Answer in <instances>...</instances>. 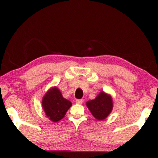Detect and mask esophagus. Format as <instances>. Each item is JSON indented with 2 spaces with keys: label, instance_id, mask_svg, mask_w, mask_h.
<instances>
[{
  "label": "esophagus",
  "instance_id": "esophagus-1",
  "mask_svg": "<svg viewBox=\"0 0 158 158\" xmlns=\"http://www.w3.org/2000/svg\"><path fill=\"white\" fill-rule=\"evenodd\" d=\"M83 102H84V100H83V99H79V100H76V103L79 104V105H81Z\"/></svg>",
  "mask_w": 158,
  "mask_h": 158
}]
</instances>
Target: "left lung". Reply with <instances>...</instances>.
I'll list each match as a JSON object with an SVG mask.
<instances>
[{
    "label": "left lung",
    "mask_w": 158,
    "mask_h": 158,
    "mask_svg": "<svg viewBox=\"0 0 158 158\" xmlns=\"http://www.w3.org/2000/svg\"><path fill=\"white\" fill-rule=\"evenodd\" d=\"M86 105L93 116L99 121L105 119L113 108L111 97L104 92H101L95 100L87 102Z\"/></svg>",
    "instance_id": "8db88e82"
}]
</instances>
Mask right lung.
Returning <instances> with one entry per match:
<instances>
[{"label":"right lung","mask_w":158,"mask_h":158,"mask_svg":"<svg viewBox=\"0 0 158 158\" xmlns=\"http://www.w3.org/2000/svg\"><path fill=\"white\" fill-rule=\"evenodd\" d=\"M71 106V102L63 98L56 87L48 90L42 100V107L45 114L53 122L62 119Z\"/></svg>","instance_id":"1"}]
</instances>
